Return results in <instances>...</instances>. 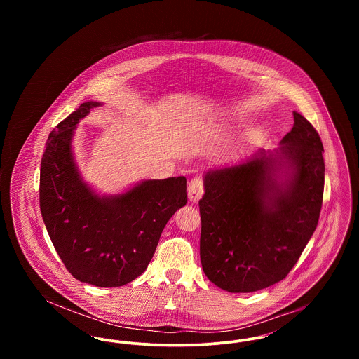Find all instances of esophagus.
<instances>
[{
    "label": "esophagus",
    "mask_w": 359,
    "mask_h": 359,
    "mask_svg": "<svg viewBox=\"0 0 359 359\" xmlns=\"http://www.w3.org/2000/svg\"><path fill=\"white\" fill-rule=\"evenodd\" d=\"M203 191H205V187H203L202 179H199V177L192 179V180L188 183V199H189L192 203L199 202V199L203 196Z\"/></svg>",
    "instance_id": "obj_1"
}]
</instances>
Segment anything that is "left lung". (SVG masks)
Wrapping results in <instances>:
<instances>
[{
	"mask_svg": "<svg viewBox=\"0 0 359 359\" xmlns=\"http://www.w3.org/2000/svg\"><path fill=\"white\" fill-rule=\"evenodd\" d=\"M293 121L280 148L205 173L201 261L221 290L249 293L281 281L318 226L325 149L302 114L293 111Z\"/></svg>",
	"mask_w": 359,
	"mask_h": 359,
	"instance_id": "left-lung-1",
	"label": "left lung"
}]
</instances>
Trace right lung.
Returning a JSON list of instances; mask_svg holds the SVG:
<instances>
[{
    "mask_svg": "<svg viewBox=\"0 0 359 359\" xmlns=\"http://www.w3.org/2000/svg\"><path fill=\"white\" fill-rule=\"evenodd\" d=\"M101 104L82 103L50 133L40 168V210L69 273L111 288L145 272L165 224L187 203V180H142L123 194H97L76 167L72 137L79 121Z\"/></svg>",
    "mask_w": 359,
    "mask_h": 359,
    "instance_id": "right-lung-1",
    "label": "right lung"
}]
</instances>
